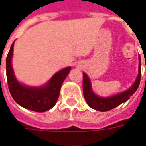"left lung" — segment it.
Listing matches in <instances>:
<instances>
[{"label":"left lung","mask_w":146,"mask_h":146,"mask_svg":"<svg viewBox=\"0 0 146 146\" xmlns=\"http://www.w3.org/2000/svg\"><path fill=\"white\" fill-rule=\"evenodd\" d=\"M141 57L139 55V73H138L137 78L136 80L135 83L132 85V87L128 88L125 92L118 93L113 97L110 98H102L97 96L95 93H93L92 90V86H91V82L89 78L85 73H83V93L84 96L86 100V102L88 105L93 108V109L101 111V112H105L108 111L110 110L114 109L116 106H119L123 102H125L127 101L130 97L133 95L135 92L137 90L141 78Z\"/></svg>","instance_id":"obj_1"}]
</instances>
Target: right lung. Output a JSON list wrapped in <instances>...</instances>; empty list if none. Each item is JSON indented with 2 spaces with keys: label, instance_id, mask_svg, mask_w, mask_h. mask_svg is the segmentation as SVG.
<instances>
[{
  "label": "right lung",
  "instance_id": "add662e5",
  "mask_svg": "<svg viewBox=\"0 0 146 146\" xmlns=\"http://www.w3.org/2000/svg\"><path fill=\"white\" fill-rule=\"evenodd\" d=\"M14 43L6 58V76L9 93L14 101L23 108L36 112L47 111L57 102L61 86L71 68L69 66L58 71L42 87L23 85L16 80L11 64Z\"/></svg>",
  "mask_w": 146,
  "mask_h": 146
}]
</instances>
